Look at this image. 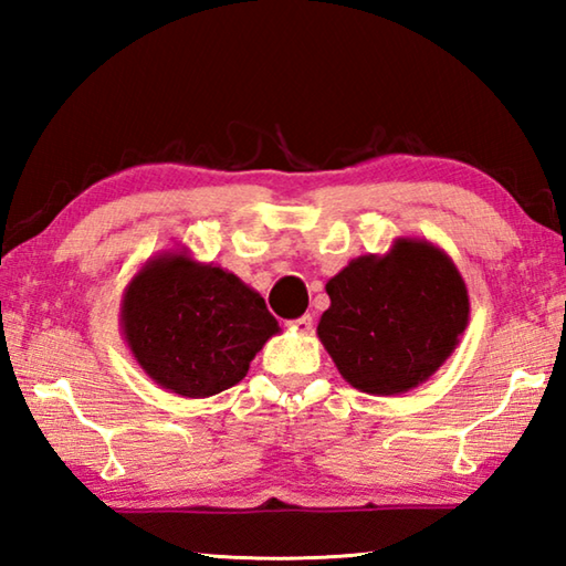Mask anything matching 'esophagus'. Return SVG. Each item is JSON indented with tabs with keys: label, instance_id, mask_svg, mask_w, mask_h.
<instances>
[{
	"label": "esophagus",
	"instance_id": "1",
	"mask_svg": "<svg viewBox=\"0 0 566 566\" xmlns=\"http://www.w3.org/2000/svg\"><path fill=\"white\" fill-rule=\"evenodd\" d=\"M292 329L300 332V334H310L314 329V319L310 317V314H304V317L292 322Z\"/></svg>",
	"mask_w": 566,
	"mask_h": 566
}]
</instances>
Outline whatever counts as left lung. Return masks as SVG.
I'll list each match as a JSON object with an SVG mask.
<instances>
[{
    "label": "left lung",
    "mask_w": 566,
    "mask_h": 566,
    "mask_svg": "<svg viewBox=\"0 0 566 566\" xmlns=\"http://www.w3.org/2000/svg\"><path fill=\"white\" fill-rule=\"evenodd\" d=\"M327 294L317 337L339 375L367 395L424 385L469 324V292L452 256L417 237L352 260L327 282Z\"/></svg>",
    "instance_id": "8db88e82"
}]
</instances>
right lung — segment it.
<instances>
[{"instance_id":"add662e5","label":"right lung","mask_w":566,"mask_h":566,"mask_svg":"<svg viewBox=\"0 0 566 566\" xmlns=\"http://www.w3.org/2000/svg\"><path fill=\"white\" fill-rule=\"evenodd\" d=\"M119 327L142 371L171 395L205 399L249 371L280 332L260 292L187 249L157 254L124 286Z\"/></svg>"}]
</instances>
